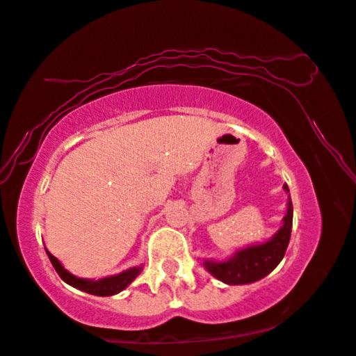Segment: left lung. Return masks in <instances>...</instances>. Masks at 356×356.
Listing matches in <instances>:
<instances>
[{
	"mask_svg": "<svg viewBox=\"0 0 356 356\" xmlns=\"http://www.w3.org/2000/svg\"><path fill=\"white\" fill-rule=\"evenodd\" d=\"M284 189L289 193L287 184H284ZM292 215V200L289 197L284 225L273 236V239L265 242V244L242 249L228 261H220V264H216V261H204V266L207 268V271L210 275H213L216 280L223 281L229 286L249 284V282L261 280L268 273L275 270L286 254L291 239Z\"/></svg>",
	"mask_w": 356,
	"mask_h": 356,
	"instance_id": "obj_1",
	"label": "left lung"
}]
</instances>
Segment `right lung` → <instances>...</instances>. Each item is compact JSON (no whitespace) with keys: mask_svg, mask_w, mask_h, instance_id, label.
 <instances>
[{"mask_svg":"<svg viewBox=\"0 0 356 356\" xmlns=\"http://www.w3.org/2000/svg\"><path fill=\"white\" fill-rule=\"evenodd\" d=\"M46 254H48L51 264H53L54 270L58 271L60 280L65 281L67 284L76 287V289L92 293V296H99V297H109V296H114V293H117V292L123 291L133 280H135L138 275H140V271H141V268L138 266V268H131V270L123 271L117 276L104 277V280H97V281L80 280V277L70 275L69 271L64 270V266L59 264V260L56 259L54 255H51L48 250H46Z\"/></svg>","mask_w":356,"mask_h":356,"instance_id":"add662e5","label":"right lung"}]
</instances>
